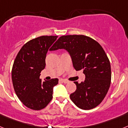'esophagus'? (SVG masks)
<instances>
[{
	"label": "esophagus",
	"instance_id": "obj_1",
	"mask_svg": "<svg viewBox=\"0 0 128 128\" xmlns=\"http://www.w3.org/2000/svg\"><path fill=\"white\" fill-rule=\"evenodd\" d=\"M60 81L61 82H64V83H67V82H68V81L67 80H63V79H60Z\"/></svg>",
	"mask_w": 128,
	"mask_h": 128
}]
</instances>
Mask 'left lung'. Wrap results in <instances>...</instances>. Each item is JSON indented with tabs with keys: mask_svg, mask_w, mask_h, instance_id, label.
Instances as JSON below:
<instances>
[{
	"mask_svg": "<svg viewBox=\"0 0 128 128\" xmlns=\"http://www.w3.org/2000/svg\"><path fill=\"white\" fill-rule=\"evenodd\" d=\"M59 48L70 53L74 68L82 70L86 77L83 82L74 81L76 90L70 99L81 109L96 108L107 94L112 79L110 63L103 48L90 37L74 34L60 37L49 50Z\"/></svg>",
	"mask_w": 128,
	"mask_h": 128,
	"instance_id": "8db88e82",
	"label": "left lung"
}]
</instances>
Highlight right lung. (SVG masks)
Segmentation results:
<instances>
[{"instance_id":"obj_1","label":"right lung","mask_w":128,"mask_h":128,"mask_svg":"<svg viewBox=\"0 0 128 128\" xmlns=\"http://www.w3.org/2000/svg\"><path fill=\"white\" fill-rule=\"evenodd\" d=\"M58 36H42L25 44L14 61L11 78L16 94L28 108L40 110L52 99L53 87L58 79L42 81L40 72L46 67V54Z\"/></svg>"}]
</instances>
